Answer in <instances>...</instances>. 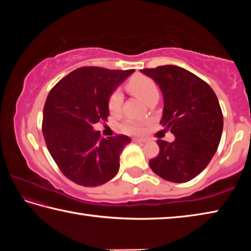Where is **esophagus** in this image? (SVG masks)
<instances>
[{
    "instance_id": "esophagus-1",
    "label": "esophagus",
    "mask_w": 251,
    "mask_h": 251,
    "mask_svg": "<svg viewBox=\"0 0 251 251\" xmlns=\"http://www.w3.org/2000/svg\"><path fill=\"white\" fill-rule=\"evenodd\" d=\"M147 139L145 138H134V142H137V143H145Z\"/></svg>"
}]
</instances>
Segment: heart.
Segmentation results:
<instances>
[{"mask_svg":"<svg viewBox=\"0 0 251 251\" xmlns=\"http://www.w3.org/2000/svg\"><path fill=\"white\" fill-rule=\"evenodd\" d=\"M126 90L130 92L131 94L138 96L139 99H142L145 103L151 101L152 99L159 96L158 87H157L156 83L151 77H148L146 75L143 74H136L127 80L125 85ZM123 103V96L118 91H114L110 93L108 97V109L112 113L120 112ZM122 129L125 133L128 134H142L144 131V126L142 123L134 120H127L122 125Z\"/></svg>","mask_w":251,"mask_h":251,"instance_id":"heart-1","label":"heart"}]
</instances>
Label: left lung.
<instances>
[{"instance_id":"left-lung-1","label":"left lung","mask_w":251,"mask_h":251,"mask_svg":"<svg viewBox=\"0 0 251 251\" xmlns=\"http://www.w3.org/2000/svg\"><path fill=\"white\" fill-rule=\"evenodd\" d=\"M159 85L164 96L160 124L175 141L158 139L159 152L150 160L156 175L173 182H186L209 164L222 138L224 117L217 96L205 80L182 67L163 65L144 69Z\"/></svg>"}]
</instances>
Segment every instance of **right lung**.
<instances>
[{"label": "right lung", "mask_w": 251, "mask_h": 251, "mask_svg": "<svg viewBox=\"0 0 251 251\" xmlns=\"http://www.w3.org/2000/svg\"><path fill=\"white\" fill-rule=\"evenodd\" d=\"M133 72L79 67L50 91L42 131L59 171L75 184L103 185L120 169V156L130 138L126 135L100 138L93 126L107 121L110 93Z\"/></svg>", "instance_id": "1"}]
</instances>
